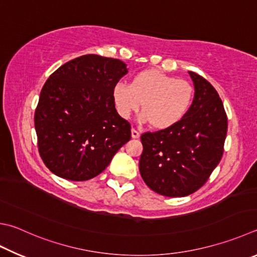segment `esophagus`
<instances>
[{
  "mask_svg": "<svg viewBox=\"0 0 257 257\" xmlns=\"http://www.w3.org/2000/svg\"><path fill=\"white\" fill-rule=\"evenodd\" d=\"M139 136H141V134H139V132H137L136 129H132V137L133 138H139Z\"/></svg>",
  "mask_w": 257,
  "mask_h": 257,
  "instance_id": "obj_1",
  "label": "esophagus"
}]
</instances>
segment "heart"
Here are the masks:
<instances>
[{
	"label": "heart",
	"mask_w": 257,
	"mask_h": 257,
	"mask_svg": "<svg viewBox=\"0 0 257 257\" xmlns=\"http://www.w3.org/2000/svg\"><path fill=\"white\" fill-rule=\"evenodd\" d=\"M113 103L120 116L128 119L142 106L143 122L155 129H167L179 123L192 106L194 87L160 69H144L132 77L129 85L116 84Z\"/></svg>",
	"instance_id": "heart-1"
}]
</instances>
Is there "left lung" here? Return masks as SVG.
Returning a JSON list of instances; mask_svg holds the SVG:
<instances>
[{"label":"left lung","mask_w":257,"mask_h":257,"mask_svg":"<svg viewBox=\"0 0 257 257\" xmlns=\"http://www.w3.org/2000/svg\"><path fill=\"white\" fill-rule=\"evenodd\" d=\"M194 100L179 123L142 135L139 171L145 183L165 197H186L208 181L219 164L227 135V114L206 78L189 72Z\"/></svg>","instance_id":"left-lung-1"}]
</instances>
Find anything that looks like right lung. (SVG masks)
<instances>
[{
    "mask_svg": "<svg viewBox=\"0 0 257 257\" xmlns=\"http://www.w3.org/2000/svg\"><path fill=\"white\" fill-rule=\"evenodd\" d=\"M127 73L120 59L84 55L46 81L35 128L40 156L54 174L71 181L93 179L130 141V123L116 112L112 97Z\"/></svg>",
    "mask_w": 257,
    "mask_h": 257,
    "instance_id": "obj_1",
    "label": "right lung"
}]
</instances>
